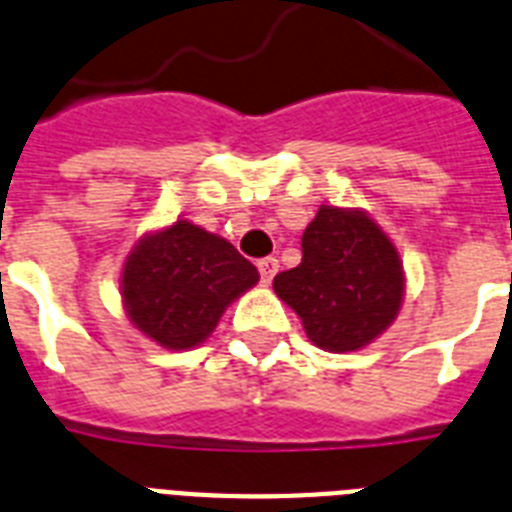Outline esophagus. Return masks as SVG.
<instances>
[{
	"mask_svg": "<svg viewBox=\"0 0 512 512\" xmlns=\"http://www.w3.org/2000/svg\"><path fill=\"white\" fill-rule=\"evenodd\" d=\"M257 270H260V278H263V283H270L278 273V260L276 257H263V260L257 263Z\"/></svg>",
	"mask_w": 512,
	"mask_h": 512,
	"instance_id": "1",
	"label": "esophagus"
}]
</instances>
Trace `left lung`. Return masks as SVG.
<instances>
[{
  "label": "left lung",
  "mask_w": 512,
  "mask_h": 512,
  "mask_svg": "<svg viewBox=\"0 0 512 512\" xmlns=\"http://www.w3.org/2000/svg\"><path fill=\"white\" fill-rule=\"evenodd\" d=\"M317 349L346 354L380 338L401 312L406 273L390 236L362 208L320 205L302 263L273 278Z\"/></svg>",
  "instance_id": "1"
}]
</instances>
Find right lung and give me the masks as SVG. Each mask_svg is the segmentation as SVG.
<instances>
[{
	"label": "right lung",
	"instance_id": "obj_1",
	"mask_svg": "<svg viewBox=\"0 0 512 512\" xmlns=\"http://www.w3.org/2000/svg\"><path fill=\"white\" fill-rule=\"evenodd\" d=\"M260 273L223 236L192 221L140 236L124 260V312L143 336L171 351L195 349Z\"/></svg>",
	"mask_w": 512,
	"mask_h": 512
}]
</instances>
